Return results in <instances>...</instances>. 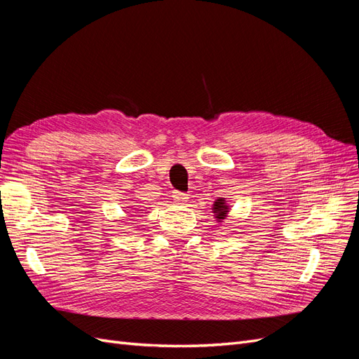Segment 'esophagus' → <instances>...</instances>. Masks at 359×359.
I'll return each instance as SVG.
<instances>
[{"instance_id": "1", "label": "esophagus", "mask_w": 359, "mask_h": 359, "mask_svg": "<svg viewBox=\"0 0 359 359\" xmlns=\"http://www.w3.org/2000/svg\"><path fill=\"white\" fill-rule=\"evenodd\" d=\"M172 199L175 201L177 203H184V202H186V199H187V194L175 190V191H172Z\"/></svg>"}]
</instances>
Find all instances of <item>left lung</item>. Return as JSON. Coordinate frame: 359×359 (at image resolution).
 <instances>
[{
  "instance_id": "left-lung-1",
  "label": "left lung",
  "mask_w": 359,
  "mask_h": 359,
  "mask_svg": "<svg viewBox=\"0 0 359 359\" xmlns=\"http://www.w3.org/2000/svg\"><path fill=\"white\" fill-rule=\"evenodd\" d=\"M227 210H229V206L226 205L224 199H217V202H214V208H212V212H215V219H219V222H222L226 214H227Z\"/></svg>"
}]
</instances>
